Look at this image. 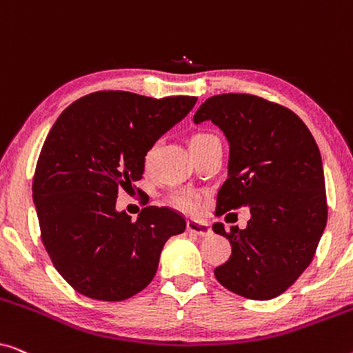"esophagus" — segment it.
I'll return each mask as SVG.
<instances>
[{
	"mask_svg": "<svg viewBox=\"0 0 353 353\" xmlns=\"http://www.w3.org/2000/svg\"><path fill=\"white\" fill-rule=\"evenodd\" d=\"M186 228L190 233L199 234V236H209L212 233V228L209 223L202 220H196V219H190L186 221Z\"/></svg>",
	"mask_w": 353,
	"mask_h": 353,
	"instance_id": "obj_1",
	"label": "esophagus"
}]
</instances>
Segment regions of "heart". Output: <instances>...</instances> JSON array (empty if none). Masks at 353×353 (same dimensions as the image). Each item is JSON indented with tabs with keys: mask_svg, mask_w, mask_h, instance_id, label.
<instances>
[{
	"mask_svg": "<svg viewBox=\"0 0 353 353\" xmlns=\"http://www.w3.org/2000/svg\"><path fill=\"white\" fill-rule=\"evenodd\" d=\"M214 138H215L214 134L209 132H194L190 134V138H188V146H190V149L192 151V149L202 146V144H205L207 141H210V139ZM152 154H154V146H151L146 152H144V165L146 167L149 165V162H151ZM170 202L176 207V209L186 212V214H192V212H196L197 207H199L201 194L192 190H178L175 192H172Z\"/></svg>",
	"mask_w": 353,
	"mask_h": 353,
	"instance_id": "heart-1",
	"label": "heart"
}]
</instances>
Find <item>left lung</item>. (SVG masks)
Instances as JSON below:
<instances>
[{"mask_svg": "<svg viewBox=\"0 0 353 353\" xmlns=\"http://www.w3.org/2000/svg\"><path fill=\"white\" fill-rule=\"evenodd\" d=\"M192 120H212L230 141L228 178L216 194L215 215L250 209L244 230L212 225L231 244L215 278L252 301L276 297L310 265L326 226L325 173L315 138L291 109L255 94L212 96Z\"/></svg>", "mask_w": 353, "mask_h": 353, "instance_id": "8db88e82", "label": "left lung"}]
</instances>
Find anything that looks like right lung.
<instances>
[{"instance_id":"obj_1","label":"right lung","mask_w":353,"mask_h":353,"mask_svg":"<svg viewBox=\"0 0 353 353\" xmlns=\"http://www.w3.org/2000/svg\"><path fill=\"white\" fill-rule=\"evenodd\" d=\"M196 101L96 91L52 125L33 175V201L43 245L77 292L108 302L134 296L152 281L167 239L185 231V216L170 207L148 205L133 221L115 202L119 188L143 178L144 152Z\"/></svg>"}]
</instances>
